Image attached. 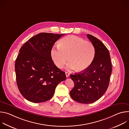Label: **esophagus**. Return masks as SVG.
Returning a JSON list of instances; mask_svg holds the SVG:
<instances>
[{
    "instance_id": "obj_1",
    "label": "esophagus",
    "mask_w": 129,
    "mask_h": 129,
    "mask_svg": "<svg viewBox=\"0 0 129 129\" xmlns=\"http://www.w3.org/2000/svg\"><path fill=\"white\" fill-rule=\"evenodd\" d=\"M65 74H66V76L67 78H68V77H69V73L68 72H65Z\"/></svg>"
}]
</instances>
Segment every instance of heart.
<instances>
[{
	"label": "heart",
	"mask_w": 129,
	"mask_h": 129,
	"mask_svg": "<svg viewBox=\"0 0 129 129\" xmlns=\"http://www.w3.org/2000/svg\"><path fill=\"white\" fill-rule=\"evenodd\" d=\"M51 58L58 68H62L68 60L66 69H77L82 71L87 69L95 56V48L91 42L76 36L70 35L62 39L59 45L54 46L50 52Z\"/></svg>",
	"instance_id": "heart-1"
}]
</instances>
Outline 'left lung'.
I'll use <instances>...</instances> for the list:
<instances>
[{
	"label": "left lung",
	"instance_id": "left-lung-1",
	"mask_svg": "<svg viewBox=\"0 0 129 129\" xmlns=\"http://www.w3.org/2000/svg\"><path fill=\"white\" fill-rule=\"evenodd\" d=\"M87 36L95 48L93 61L86 70L70 76L75 84L70 92V96L82 104L92 103L104 95L112 72L111 59L107 48L95 37L89 34Z\"/></svg>",
	"mask_w": 129,
	"mask_h": 129
}]
</instances>
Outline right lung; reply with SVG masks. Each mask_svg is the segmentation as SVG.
Wrapping results in <instances>:
<instances>
[{
    "instance_id": "add662e5",
    "label": "right lung",
    "mask_w": 129,
    "mask_h": 129,
    "mask_svg": "<svg viewBox=\"0 0 129 129\" xmlns=\"http://www.w3.org/2000/svg\"><path fill=\"white\" fill-rule=\"evenodd\" d=\"M63 34L41 33L30 38L21 47L15 61L17 84L27 101L42 103L50 100L61 82L64 71L54 65L51 50Z\"/></svg>"
}]
</instances>
